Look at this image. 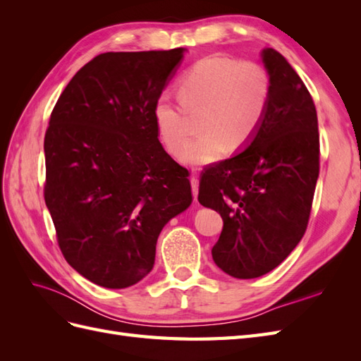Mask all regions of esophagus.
Returning a JSON list of instances; mask_svg holds the SVG:
<instances>
[{
    "label": "esophagus",
    "mask_w": 361,
    "mask_h": 361,
    "mask_svg": "<svg viewBox=\"0 0 361 361\" xmlns=\"http://www.w3.org/2000/svg\"><path fill=\"white\" fill-rule=\"evenodd\" d=\"M191 190H192V195H194V200H197V195H199V179L195 176H191Z\"/></svg>",
    "instance_id": "1"
}]
</instances>
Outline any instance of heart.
<instances>
[{"mask_svg":"<svg viewBox=\"0 0 361 361\" xmlns=\"http://www.w3.org/2000/svg\"><path fill=\"white\" fill-rule=\"evenodd\" d=\"M179 97L162 93L154 108L158 133L170 154L179 155L190 136V114H204V135L192 142L182 161L206 166L221 159L227 146L239 149L255 138L271 101V78L255 61L224 56L199 60L179 80Z\"/></svg>","mask_w":361,"mask_h":361,"instance_id":"1","label":"heart"}]
</instances>
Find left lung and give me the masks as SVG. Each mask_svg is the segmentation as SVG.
<instances>
[{"instance_id":"obj_1","label":"left lung","mask_w":361,"mask_h":361,"mask_svg":"<svg viewBox=\"0 0 361 361\" xmlns=\"http://www.w3.org/2000/svg\"><path fill=\"white\" fill-rule=\"evenodd\" d=\"M271 78L264 123L244 152L202 171L199 202L220 212L212 248L216 267L256 279L285 260L307 228L319 176L318 116L312 96L286 59L262 51Z\"/></svg>"}]
</instances>
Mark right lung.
<instances>
[{"mask_svg": "<svg viewBox=\"0 0 361 361\" xmlns=\"http://www.w3.org/2000/svg\"><path fill=\"white\" fill-rule=\"evenodd\" d=\"M183 48L105 52L75 73L45 134V203L68 264L123 289L154 268L158 236L192 202L158 140L154 108Z\"/></svg>", "mask_w": 361, "mask_h": 361, "instance_id": "right-lung-1", "label": "right lung"}]
</instances>
